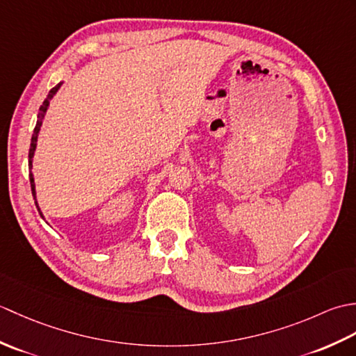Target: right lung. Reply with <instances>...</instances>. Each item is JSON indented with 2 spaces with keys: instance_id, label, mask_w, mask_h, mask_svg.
Wrapping results in <instances>:
<instances>
[{
  "instance_id": "add662e5",
  "label": "right lung",
  "mask_w": 356,
  "mask_h": 356,
  "mask_svg": "<svg viewBox=\"0 0 356 356\" xmlns=\"http://www.w3.org/2000/svg\"><path fill=\"white\" fill-rule=\"evenodd\" d=\"M61 86H63V82H59V84H58L56 87H53V88L50 90V92H49L47 97H45V101L42 102V105H41V107H40V113H38V120H36V127H35V130H33V134H32V142H30V149H29V168H30V174H29V177H30V186H32V194H33V199H35V203H36V208H38V211H40V214H41V217H42V218H44V216H42V213H41L40 207H38V200H36V190H35V177H33V172H32V168H33V156H35V149H36L38 136H40V130H41V125H42L44 116H45V113H47V110H49L50 101L53 99V96L56 95L58 90L61 88Z\"/></svg>"
}]
</instances>
